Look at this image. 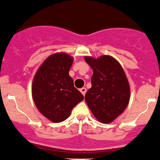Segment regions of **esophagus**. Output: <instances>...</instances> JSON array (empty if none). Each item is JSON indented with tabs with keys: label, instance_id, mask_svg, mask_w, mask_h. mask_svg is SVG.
I'll list each match as a JSON object with an SVG mask.
<instances>
[{
	"label": "esophagus",
	"instance_id": "esophagus-1",
	"mask_svg": "<svg viewBox=\"0 0 160 160\" xmlns=\"http://www.w3.org/2000/svg\"><path fill=\"white\" fill-rule=\"evenodd\" d=\"M80 92H82V94L84 96V95H85V93H86V91H87L86 88H81L80 89Z\"/></svg>",
	"mask_w": 160,
	"mask_h": 160
}]
</instances>
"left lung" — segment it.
<instances>
[{"instance_id": "left-lung-1", "label": "left lung", "mask_w": 160, "mask_h": 160, "mask_svg": "<svg viewBox=\"0 0 160 160\" xmlns=\"http://www.w3.org/2000/svg\"><path fill=\"white\" fill-rule=\"evenodd\" d=\"M84 59L93 71L92 87L85 94V102L98 121L111 123L123 113L129 102L130 88L125 73L111 56Z\"/></svg>"}]
</instances>
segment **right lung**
<instances>
[{
    "mask_svg": "<svg viewBox=\"0 0 160 160\" xmlns=\"http://www.w3.org/2000/svg\"><path fill=\"white\" fill-rule=\"evenodd\" d=\"M72 62L73 58L67 53L50 55L41 64L32 83V97L37 109L54 123L68 119L72 109L84 99L69 76Z\"/></svg>",
    "mask_w": 160,
    "mask_h": 160,
    "instance_id": "add662e5",
    "label": "right lung"
}]
</instances>
